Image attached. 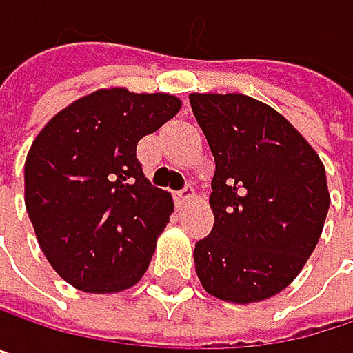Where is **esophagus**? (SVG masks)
I'll return each instance as SVG.
<instances>
[{"label":"esophagus","instance_id":"esophagus-1","mask_svg":"<svg viewBox=\"0 0 353 353\" xmlns=\"http://www.w3.org/2000/svg\"><path fill=\"white\" fill-rule=\"evenodd\" d=\"M175 205L178 207H184L186 203H190L192 199H194V188L192 186H186L184 190H180V192H175Z\"/></svg>","mask_w":353,"mask_h":353}]
</instances>
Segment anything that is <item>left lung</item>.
<instances>
[{"mask_svg":"<svg viewBox=\"0 0 353 353\" xmlns=\"http://www.w3.org/2000/svg\"><path fill=\"white\" fill-rule=\"evenodd\" d=\"M215 157V225L196 242L203 288L234 304L285 290L310 259L329 211L325 165L273 107L240 94H190Z\"/></svg>","mask_w":353,"mask_h":353,"instance_id":"left-lung-1","label":"left lung"}]
</instances>
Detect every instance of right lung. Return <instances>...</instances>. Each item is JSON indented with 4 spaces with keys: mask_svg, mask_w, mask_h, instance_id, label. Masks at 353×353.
Listing matches in <instances>:
<instances>
[{
    "mask_svg": "<svg viewBox=\"0 0 353 353\" xmlns=\"http://www.w3.org/2000/svg\"><path fill=\"white\" fill-rule=\"evenodd\" d=\"M167 92L99 88L61 109L24 163V203L39 246L76 290L115 294L146 273L173 213L136 159L142 136L180 111Z\"/></svg>",
    "mask_w": 353,
    "mask_h": 353,
    "instance_id": "add662e5",
    "label": "right lung"
}]
</instances>
